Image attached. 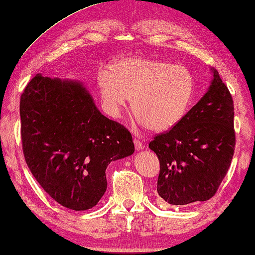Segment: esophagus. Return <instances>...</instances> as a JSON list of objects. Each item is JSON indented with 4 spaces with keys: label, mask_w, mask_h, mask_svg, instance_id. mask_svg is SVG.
Segmentation results:
<instances>
[{
    "label": "esophagus",
    "mask_w": 255,
    "mask_h": 255,
    "mask_svg": "<svg viewBox=\"0 0 255 255\" xmlns=\"http://www.w3.org/2000/svg\"><path fill=\"white\" fill-rule=\"evenodd\" d=\"M133 142H134V147H135V149H137V151H140V149L144 148V145H142L141 140H139L138 138H134Z\"/></svg>",
    "instance_id": "esophagus-1"
}]
</instances>
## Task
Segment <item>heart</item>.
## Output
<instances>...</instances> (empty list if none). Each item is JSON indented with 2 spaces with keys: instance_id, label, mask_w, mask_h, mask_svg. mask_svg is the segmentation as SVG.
<instances>
[{
  "instance_id": "obj_1",
  "label": "heart",
  "mask_w": 255,
  "mask_h": 255,
  "mask_svg": "<svg viewBox=\"0 0 255 255\" xmlns=\"http://www.w3.org/2000/svg\"><path fill=\"white\" fill-rule=\"evenodd\" d=\"M97 85L104 110L118 118L132 100L138 123L149 131L175 127L189 109L195 93L191 72L181 65L146 58L115 61L100 71Z\"/></svg>"
}]
</instances>
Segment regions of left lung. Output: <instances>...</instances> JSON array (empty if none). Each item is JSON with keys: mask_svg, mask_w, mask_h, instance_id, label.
<instances>
[{"mask_svg": "<svg viewBox=\"0 0 255 255\" xmlns=\"http://www.w3.org/2000/svg\"><path fill=\"white\" fill-rule=\"evenodd\" d=\"M211 73V85L196 106L148 145L160 161L156 191L168 204L208 201L231 165L236 145L233 101L217 69Z\"/></svg>", "mask_w": 255, "mask_h": 255, "instance_id": "1", "label": "left lung"}]
</instances>
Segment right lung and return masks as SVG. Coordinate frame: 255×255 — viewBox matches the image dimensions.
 <instances>
[{
	"label": "right lung",
	"instance_id": "obj_1",
	"mask_svg": "<svg viewBox=\"0 0 255 255\" xmlns=\"http://www.w3.org/2000/svg\"><path fill=\"white\" fill-rule=\"evenodd\" d=\"M19 114L27 167L72 210L95 207L107 190L108 165L134 152L128 128L103 116L80 81L37 74L20 96Z\"/></svg>",
	"mask_w": 255,
	"mask_h": 255
}]
</instances>
